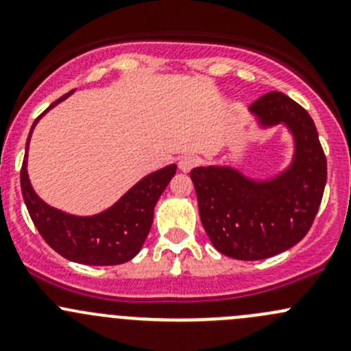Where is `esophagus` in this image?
Segmentation results:
<instances>
[{
  "label": "esophagus",
  "mask_w": 351,
  "mask_h": 351,
  "mask_svg": "<svg viewBox=\"0 0 351 351\" xmlns=\"http://www.w3.org/2000/svg\"><path fill=\"white\" fill-rule=\"evenodd\" d=\"M198 162H200V159H198L197 156L189 154V156H183V158H180L178 166H180V169H182V171L186 173V171H190V169L195 168Z\"/></svg>",
  "instance_id": "obj_1"
}]
</instances>
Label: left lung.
<instances>
[{"label": "left lung", "instance_id": "1", "mask_svg": "<svg viewBox=\"0 0 351 351\" xmlns=\"http://www.w3.org/2000/svg\"><path fill=\"white\" fill-rule=\"evenodd\" d=\"M265 125L285 122L295 137V158L271 182H251L231 168L190 173L198 212L215 250L236 260H263L297 244L313 226L326 185V156L316 125L297 101L270 91L251 104Z\"/></svg>", "mask_w": 351, "mask_h": 351}]
</instances>
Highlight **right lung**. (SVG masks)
Returning a JSON list of instances; mask_svg holds the SVG:
<instances>
[{"label":"right lung","mask_w":351,"mask_h":351,"mask_svg":"<svg viewBox=\"0 0 351 351\" xmlns=\"http://www.w3.org/2000/svg\"><path fill=\"white\" fill-rule=\"evenodd\" d=\"M71 93L73 91L56 100L49 108L58 105ZM42 115L35 119L30 134ZM30 134L27 139V149ZM175 173L176 166L169 165L146 176L113 207L93 217H76V215L64 214L49 207L35 195L27 175V153L20 169V185H22V195L28 214L44 241L52 250L76 263L105 267V265L125 263L139 253L153 226L156 202L165 192Z\"/></svg>","instance_id":"obj_1"}]
</instances>
